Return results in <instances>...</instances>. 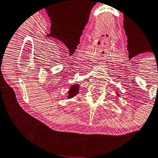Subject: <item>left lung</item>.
Returning a JSON list of instances; mask_svg holds the SVG:
<instances>
[{
    "instance_id": "1",
    "label": "left lung",
    "mask_w": 158,
    "mask_h": 158,
    "mask_svg": "<svg viewBox=\"0 0 158 158\" xmlns=\"http://www.w3.org/2000/svg\"><path fill=\"white\" fill-rule=\"evenodd\" d=\"M117 95L118 97H119V94H117Z\"/></svg>"
}]
</instances>
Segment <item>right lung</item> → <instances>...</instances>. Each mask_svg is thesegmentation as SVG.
Returning <instances> with one entry per match:
<instances>
[{"instance_id":"obj_1","label":"right lung","mask_w":158,"mask_h":158,"mask_svg":"<svg viewBox=\"0 0 158 158\" xmlns=\"http://www.w3.org/2000/svg\"><path fill=\"white\" fill-rule=\"evenodd\" d=\"M79 88H80V85L79 84H74L71 85L69 92H68V98L70 99L73 98V97L76 96V95L78 94V93L79 92Z\"/></svg>"}]
</instances>
